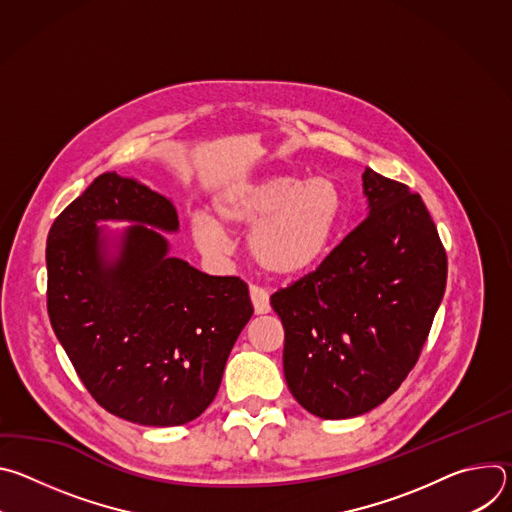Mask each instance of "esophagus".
Here are the masks:
<instances>
[{
    "label": "esophagus",
    "instance_id": "1",
    "mask_svg": "<svg viewBox=\"0 0 512 512\" xmlns=\"http://www.w3.org/2000/svg\"><path fill=\"white\" fill-rule=\"evenodd\" d=\"M249 294H251V302L255 308V314H267L271 310L269 306V291L261 285H251L249 287Z\"/></svg>",
    "mask_w": 512,
    "mask_h": 512
}]
</instances>
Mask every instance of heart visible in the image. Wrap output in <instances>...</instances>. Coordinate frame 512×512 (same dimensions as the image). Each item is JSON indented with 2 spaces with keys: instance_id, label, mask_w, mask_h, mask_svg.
<instances>
[{
  "instance_id": "obj_1",
  "label": "heart",
  "mask_w": 512,
  "mask_h": 512,
  "mask_svg": "<svg viewBox=\"0 0 512 512\" xmlns=\"http://www.w3.org/2000/svg\"><path fill=\"white\" fill-rule=\"evenodd\" d=\"M340 210V190L332 180L273 174L218 192L212 200L214 221L196 214L190 231L196 247L218 259L229 251L225 229L251 227L247 249L253 261L275 275H296L322 259Z\"/></svg>"
}]
</instances>
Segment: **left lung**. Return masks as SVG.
<instances>
[{"instance_id": "1", "label": "left lung", "mask_w": 512, "mask_h": 512, "mask_svg": "<svg viewBox=\"0 0 512 512\" xmlns=\"http://www.w3.org/2000/svg\"><path fill=\"white\" fill-rule=\"evenodd\" d=\"M362 188L369 216L271 296L285 383L322 419L367 413L401 387L446 291V249L421 196L371 168Z\"/></svg>"}]
</instances>
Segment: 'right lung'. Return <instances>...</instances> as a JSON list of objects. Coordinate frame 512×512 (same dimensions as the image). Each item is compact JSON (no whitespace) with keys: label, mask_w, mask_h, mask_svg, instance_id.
I'll return each mask as SVG.
<instances>
[{"label":"right lung","mask_w":512,"mask_h":512,"mask_svg":"<svg viewBox=\"0 0 512 512\" xmlns=\"http://www.w3.org/2000/svg\"><path fill=\"white\" fill-rule=\"evenodd\" d=\"M101 220L138 223L113 258ZM143 224L180 225L166 196L115 172L72 200L48 233V316L103 409L139 425H184L216 397L253 306L243 279L170 257L166 237Z\"/></svg>","instance_id":"add662e5"}]
</instances>
